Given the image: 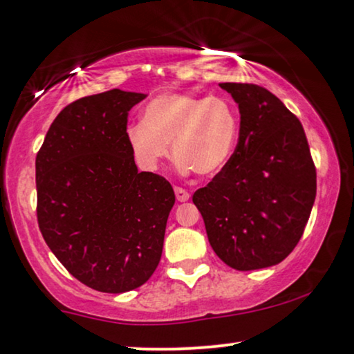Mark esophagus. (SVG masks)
I'll return each mask as SVG.
<instances>
[{"instance_id":"1","label":"esophagus","mask_w":354,"mask_h":354,"mask_svg":"<svg viewBox=\"0 0 354 354\" xmlns=\"http://www.w3.org/2000/svg\"><path fill=\"white\" fill-rule=\"evenodd\" d=\"M175 194H176L178 202H187L189 197H191L186 189H183V187H175Z\"/></svg>"}]
</instances>
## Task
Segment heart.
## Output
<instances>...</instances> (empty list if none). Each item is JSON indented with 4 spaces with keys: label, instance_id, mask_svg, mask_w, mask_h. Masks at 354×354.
I'll return each instance as SVG.
<instances>
[{
    "label": "heart",
    "instance_id": "heart-1",
    "mask_svg": "<svg viewBox=\"0 0 354 354\" xmlns=\"http://www.w3.org/2000/svg\"><path fill=\"white\" fill-rule=\"evenodd\" d=\"M239 136V114L221 95L165 93L149 102L141 122L127 129V143L145 171L159 170L170 145L181 175L214 176L227 165Z\"/></svg>",
    "mask_w": 354,
    "mask_h": 354
}]
</instances>
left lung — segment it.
<instances>
[{
  "mask_svg": "<svg viewBox=\"0 0 354 354\" xmlns=\"http://www.w3.org/2000/svg\"><path fill=\"white\" fill-rule=\"evenodd\" d=\"M219 87L239 104V145L192 202L224 263L241 272L277 266L299 243L315 203L316 170L307 136L267 88L236 82Z\"/></svg>",
  "mask_w": 354,
  "mask_h": 354,
  "instance_id": "1",
  "label": "left lung"
}]
</instances>
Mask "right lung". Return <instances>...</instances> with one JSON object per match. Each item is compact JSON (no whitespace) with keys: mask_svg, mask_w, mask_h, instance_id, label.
Here are the masks:
<instances>
[{"mask_svg":"<svg viewBox=\"0 0 354 354\" xmlns=\"http://www.w3.org/2000/svg\"><path fill=\"white\" fill-rule=\"evenodd\" d=\"M146 97L113 88L68 104L36 156L41 234L63 267L100 292L151 278L175 205L171 184L140 173L127 143L129 111Z\"/></svg>","mask_w":354,"mask_h":354,"instance_id":"obj_1","label":"right lung"}]
</instances>
